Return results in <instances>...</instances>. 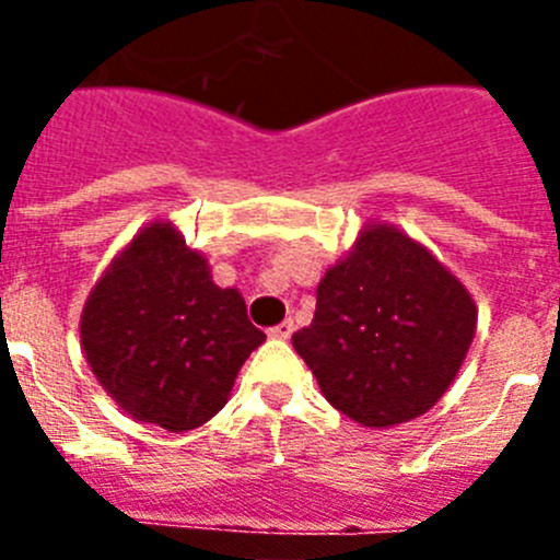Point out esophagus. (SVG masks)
Returning a JSON list of instances; mask_svg holds the SVG:
<instances>
[{
	"mask_svg": "<svg viewBox=\"0 0 560 560\" xmlns=\"http://www.w3.org/2000/svg\"><path fill=\"white\" fill-rule=\"evenodd\" d=\"M294 334V323H291V319H285V323H280V325H275V328H269V336L271 339H289V336Z\"/></svg>",
	"mask_w": 560,
	"mask_h": 560,
	"instance_id": "esophagus-1",
	"label": "esophagus"
}]
</instances>
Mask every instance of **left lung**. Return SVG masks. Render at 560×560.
<instances>
[{
    "instance_id": "1",
    "label": "left lung",
    "mask_w": 560,
    "mask_h": 560,
    "mask_svg": "<svg viewBox=\"0 0 560 560\" xmlns=\"http://www.w3.org/2000/svg\"><path fill=\"white\" fill-rule=\"evenodd\" d=\"M477 334V303L427 246L370 221L316 285L291 336L330 407L370 429L420 418L443 398Z\"/></svg>"
}]
</instances>
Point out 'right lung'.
Segmentation results:
<instances>
[{"instance_id": "obj_1", "label": "right lung", "mask_w": 560, "mask_h": 560, "mask_svg": "<svg viewBox=\"0 0 560 560\" xmlns=\"http://www.w3.org/2000/svg\"><path fill=\"white\" fill-rule=\"evenodd\" d=\"M266 341L237 289L173 221H151L117 252L81 311L86 364L122 412L167 432L201 427L230 400L237 370Z\"/></svg>"}]
</instances>
